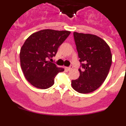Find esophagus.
I'll list each match as a JSON object with an SVG mask.
<instances>
[{
    "mask_svg": "<svg viewBox=\"0 0 126 126\" xmlns=\"http://www.w3.org/2000/svg\"><path fill=\"white\" fill-rule=\"evenodd\" d=\"M65 69L66 70H67V71H71V70H72V69H73V66H70V67H65Z\"/></svg>",
    "mask_w": 126,
    "mask_h": 126,
    "instance_id": "obj_1",
    "label": "esophagus"
}]
</instances>
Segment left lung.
<instances>
[{"mask_svg": "<svg viewBox=\"0 0 126 126\" xmlns=\"http://www.w3.org/2000/svg\"><path fill=\"white\" fill-rule=\"evenodd\" d=\"M79 62V78L72 80V87L80 93H89L104 82L112 64L110 48L103 39L92 34L74 32Z\"/></svg>", "mask_w": 126, "mask_h": 126, "instance_id": "8db88e82", "label": "left lung"}]
</instances>
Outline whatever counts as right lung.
Segmentation results:
<instances>
[{"label": "right lung", "mask_w": 126, "mask_h": 126, "mask_svg": "<svg viewBox=\"0 0 126 126\" xmlns=\"http://www.w3.org/2000/svg\"><path fill=\"white\" fill-rule=\"evenodd\" d=\"M70 33L47 29L33 33L26 40L20 50V63L24 77L33 86L51 87L57 74L64 71L48 59L55 56L58 48Z\"/></svg>", "instance_id": "add662e5"}]
</instances>
